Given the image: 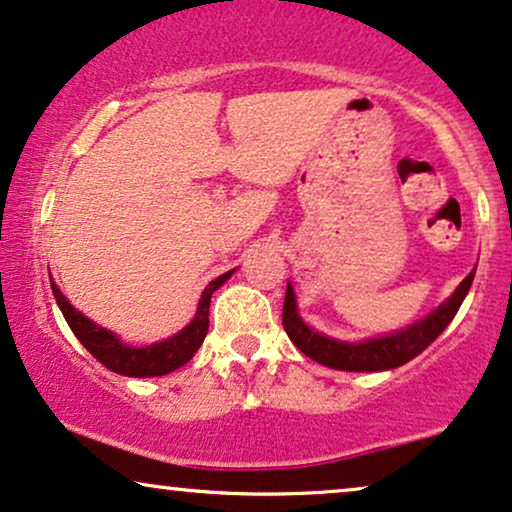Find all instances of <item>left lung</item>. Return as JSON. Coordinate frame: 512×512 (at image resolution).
<instances>
[{
    "label": "left lung",
    "instance_id": "8db88e82",
    "mask_svg": "<svg viewBox=\"0 0 512 512\" xmlns=\"http://www.w3.org/2000/svg\"><path fill=\"white\" fill-rule=\"evenodd\" d=\"M475 271L458 283V288L451 293L439 307L432 309L428 316L413 321L411 326L401 328V331L380 335V338H368L359 342L335 340L331 335H323L314 331L307 321L300 316L295 300V288L288 281L286 302H283V328H286L288 338L293 345L307 354L309 359L319 361V364L335 368V371H354V373H375V371H390V368L409 364L416 359L423 349H428L432 342L439 338V333L449 326L458 309L468 295L472 286Z\"/></svg>",
    "mask_w": 512,
    "mask_h": 512
}]
</instances>
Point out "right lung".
<instances>
[{
  "mask_svg": "<svg viewBox=\"0 0 512 512\" xmlns=\"http://www.w3.org/2000/svg\"><path fill=\"white\" fill-rule=\"evenodd\" d=\"M234 271L236 269L226 271V274L217 276L215 281H210L208 286H205L191 323H186L179 333L170 335V338L153 342V345L146 347L127 345V342H122L113 331H108V328L87 319L82 312H77L73 304L66 300V295L58 290L54 281H51V290H54L58 309L66 316L70 331H73L75 338L89 349V354H94V359H99L101 364L111 368L113 373L129 375V378H155V375H167L177 371V368L189 364L193 359V354L198 352L205 335H208L210 297L219 286H224V283L234 276Z\"/></svg>",
  "mask_w": 512,
  "mask_h": 512,
  "instance_id": "right-lung-1",
  "label": "right lung"
}]
</instances>
